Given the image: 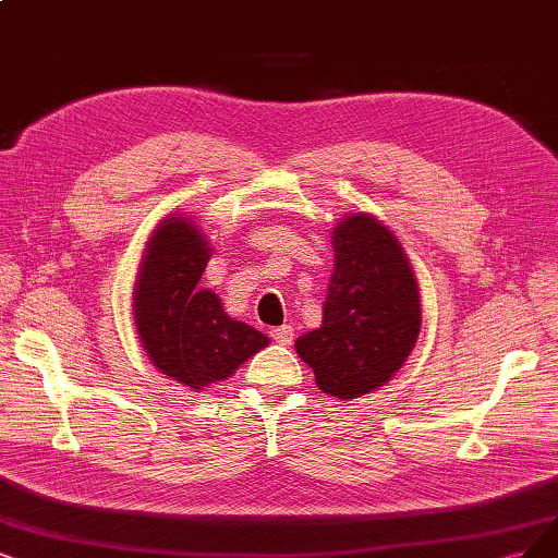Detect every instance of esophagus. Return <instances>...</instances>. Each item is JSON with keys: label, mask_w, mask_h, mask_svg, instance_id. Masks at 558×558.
Segmentation results:
<instances>
[{"label": "esophagus", "mask_w": 558, "mask_h": 558, "mask_svg": "<svg viewBox=\"0 0 558 558\" xmlns=\"http://www.w3.org/2000/svg\"><path fill=\"white\" fill-rule=\"evenodd\" d=\"M271 338L278 342V344H292V340H294V328L290 326V324H282V326H276V328H271Z\"/></svg>", "instance_id": "34e87169"}]
</instances>
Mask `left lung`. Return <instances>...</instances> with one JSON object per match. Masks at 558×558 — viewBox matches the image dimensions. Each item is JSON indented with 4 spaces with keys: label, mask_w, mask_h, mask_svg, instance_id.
Masks as SVG:
<instances>
[{
    "label": "left lung",
    "mask_w": 558,
    "mask_h": 558,
    "mask_svg": "<svg viewBox=\"0 0 558 558\" xmlns=\"http://www.w3.org/2000/svg\"><path fill=\"white\" fill-rule=\"evenodd\" d=\"M333 253L324 322L296 340V354L324 393L352 400L407 361L421 331V296L402 245L373 216H347L333 230Z\"/></svg>",
    "instance_id": "8db88e82"
}]
</instances>
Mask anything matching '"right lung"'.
Listing matches in <instances>:
<instances>
[{"label":"right lung","mask_w":558,"mask_h":558,"mask_svg":"<svg viewBox=\"0 0 558 558\" xmlns=\"http://www.w3.org/2000/svg\"><path fill=\"white\" fill-rule=\"evenodd\" d=\"M209 245L191 220L170 218L154 232L140 266L135 326L151 363L179 384L202 388L222 381L268 338L230 319L211 290L197 282Z\"/></svg>","instance_id":"1"}]
</instances>
